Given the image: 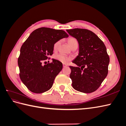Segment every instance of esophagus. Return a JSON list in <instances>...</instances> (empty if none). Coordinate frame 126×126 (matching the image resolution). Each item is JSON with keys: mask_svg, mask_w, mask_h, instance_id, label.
<instances>
[{"mask_svg": "<svg viewBox=\"0 0 126 126\" xmlns=\"http://www.w3.org/2000/svg\"><path fill=\"white\" fill-rule=\"evenodd\" d=\"M68 65L67 64H66V63H63V67H66V66H67Z\"/></svg>", "mask_w": 126, "mask_h": 126, "instance_id": "34e87169", "label": "esophagus"}]
</instances>
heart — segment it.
<instances>
[{"mask_svg": "<svg viewBox=\"0 0 126 126\" xmlns=\"http://www.w3.org/2000/svg\"><path fill=\"white\" fill-rule=\"evenodd\" d=\"M60 41H58L55 43L53 46L54 50H56L58 48L59 45L60 44ZM68 43L70 47L71 48L72 46H74L75 45H78V41L74 37H70L68 39ZM55 59L59 62L63 63H67L68 61H69L71 58L70 57L67 56L66 55L63 54H59L55 56Z\"/></svg>", "mask_w": 126, "mask_h": 126, "instance_id": "1", "label": "heart"}]
</instances>
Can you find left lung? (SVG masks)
Here are the masks:
<instances>
[{
  "label": "left lung",
  "mask_w": 126,
  "mask_h": 126,
  "mask_svg": "<svg viewBox=\"0 0 126 126\" xmlns=\"http://www.w3.org/2000/svg\"><path fill=\"white\" fill-rule=\"evenodd\" d=\"M67 32L77 40L79 46L78 56L72 61L77 66H69L72 87L83 93L94 92L108 75L110 60L105 45L88 29L75 28Z\"/></svg>",
  "instance_id": "left-lung-1"
}]
</instances>
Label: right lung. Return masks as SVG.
Listing matches in <instances>:
<instances>
[{
  "label": "right lung",
  "mask_w": 126,
  "mask_h": 126,
  "mask_svg": "<svg viewBox=\"0 0 126 126\" xmlns=\"http://www.w3.org/2000/svg\"><path fill=\"white\" fill-rule=\"evenodd\" d=\"M68 36L62 30L41 27L32 32L22 44L18 59L19 76L30 91L41 94L51 88L63 63L54 59L45 65L43 63L53 54L54 44Z\"/></svg>",
  "instance_id": "add662e5"
}]
</instances>
